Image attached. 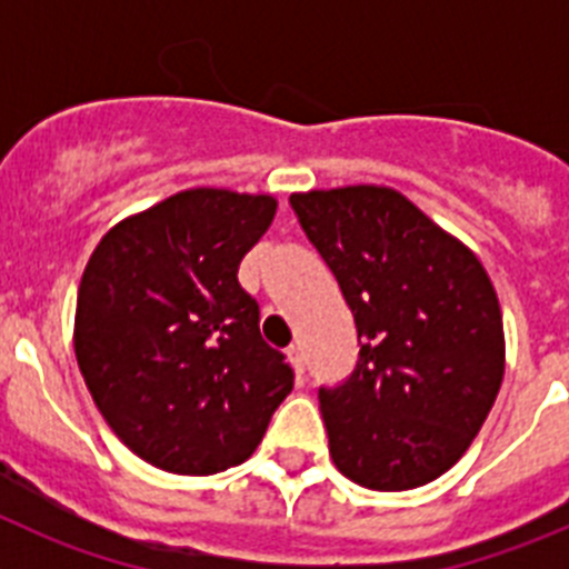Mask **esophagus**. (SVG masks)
<instances>
[{
    "instance_id": "1",
    "label": "esophagus",
    "mask_w": 569,
    "mask_h": 569,
    "mask_svg": "<svg viewBox=\"0 0 569 569\" xmlns=\"http://www.w3.org/2000/svg\"><path fill=\"white\" fill-rule=\"evenodd\" d=\"M288 359H290V365H293V370L296 373H305V365H308V361H305V350H301L299 345H290L288 347Z\"/></svg>"
}]
</instances>
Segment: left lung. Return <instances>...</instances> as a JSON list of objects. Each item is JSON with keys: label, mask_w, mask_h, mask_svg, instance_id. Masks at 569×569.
<instances>
[{"label": "left lung", "mask_w": 569, "mask_h": 569, "mask_svg": "<svg viewBox=\"0 0 569 569\" xmlns=\"http://www.w3.org/2000/svg\"><path fill=\"white\" fill-rule=\"evenodd\" d=\"M359 333L356 370L319 387L333 465L413 490L465 456L505 379L499 296L481 261L393 188L290 196Z\"/></svg>", "instance_id": "obj_1"}]
</instances>
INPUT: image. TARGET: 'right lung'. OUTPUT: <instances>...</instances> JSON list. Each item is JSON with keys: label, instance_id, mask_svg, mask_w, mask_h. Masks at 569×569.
<instances>
[{"label": "right lung", "instance_id": "right-lung-1", "mask_svg": "<svg viewBox=\"0 0 569 569\" xmlns=\"http://www.w3.org/2000/svg\"><path fill=\"white\" fill-rule=\"evenodd\" d=\"M273 216V196L182 190L110 228L84 268L79 370L110 430L159 470L241 465L293 390L239 284Z\"/></svg>", "mask_w": 569, "mask_h": 569}]
</instances>
